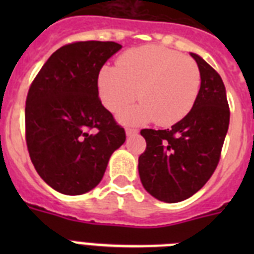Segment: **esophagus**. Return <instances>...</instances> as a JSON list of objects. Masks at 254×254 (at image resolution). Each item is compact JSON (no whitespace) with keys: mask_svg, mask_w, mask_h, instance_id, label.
I'll use <instances>...</instances> for the list:
<instances>
[{"mask_svg":"<svg viewBox=\"0 0 254 254\" xmlns=\"http://www.w3.org/2000/svg\"><path fill=\"white\" fill-rule=\"evenodd\" d=\"M137 133H138V129H135V127H127V135L137 134Z\"/></svg>","mask_w":254,"mask_h":254,"instance_id":"obj_1","label":"esophagus"}]
</instances>
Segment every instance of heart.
Returning <instances> with one entry per match:
<instances>
[{
  "label": "heart",
  "instance_id": "1",
  "mask_svg": "<svg viewBox=\"0 0 254 254\" xmlns=\"http://www.w3.org/2000/svg\"><path fill=\"white\" fill-rule=\"evenodd\" d=\"M196 62L162 46L127 51L113 67H104L97 89L104 107L117 113L137 99L141 103L120 115L124 123L173 125L192 108L200 89Z\"/></svg>",
  "mask_w": 254,
  "mask_h": 254
}]
</instances>
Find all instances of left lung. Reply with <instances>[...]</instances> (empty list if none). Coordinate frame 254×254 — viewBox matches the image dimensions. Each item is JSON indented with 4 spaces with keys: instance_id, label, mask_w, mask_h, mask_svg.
Listing matches in <instances>:
<instances>
[{
    "instance_id": "8db88e82",
    "label": "left lung",
    "mask_w": 254,
    "mask_h": 254,
    "mask_svg": "<svg viewBox=\"0 0 254 254\" xmlns=\"http://www.w3.org/2000/svg\"><path fill=\"white\" fill-rule=\"evenodd\" d=\"M200 89L192 109L170 129H142L146 149L138 158L142 186L155 199L178 203L212 177L229 127V105L220 75L196 54Z\"/></svg>"
}]
</instances>
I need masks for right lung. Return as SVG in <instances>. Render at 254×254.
<instances>
[{
	"instance_id": "obj_1",
	"label": "right lung",
	"mask_w": 254,
	"mask_h": 254,
	"mask_svg": "<svg viewBox=\"0 0 254 254\" xmlns=\"http://www.w3.org/2000/svg\"><path fill=\"white\" fill-rule=\"evenodd\" d=\"M121 49L116 42H72L49 58L26 97V145L39 177L65 195L103 179L112 153L127 139L99 97L97 77Z\"/></svg>"
}]
</instances>
